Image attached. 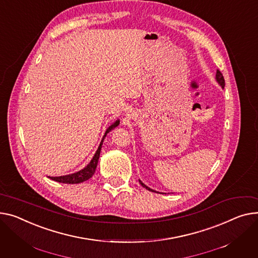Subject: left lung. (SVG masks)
<instances>
[{
  "instance_id": "8db88e82",
  "label": "left lung",
  "mask_w": 258,
  "mask_h": 258,
  "mask_svg": "<svg viewBox=\"0 0 258 258\" xmlns=\"http://www.w3.org/2000/svg\"><path fill=\"white\" fill-rule=\"evenodd\" d=\"M216 81H217V83L221 86V87L224 89V87H225V80H224V78H223V75L221 74V72L220 71H217V74H216ZM139 182L141 183V185L143 186V187H145V188H147L148 191H151V192H156V193H159V192H157V191H154V190H152V188H150V187H148L146 184H144L140 179H139Z\"/></svg>"
}]
</instances>
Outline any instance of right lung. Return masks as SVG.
<instances>
[{"instance_id": "1", "label": "right lung", "mask_w": 258, "mask_h": 258, "mask_svg": "<svg viewBox=\"0 0 258 258\" xmlns=\"http://www.w3.org/2000/svg\"><path fill=\"white\" fill-rule=\"evenodd\" d=\"M119 123H120V120L117 119L115 122H113L107 128L104 137H102V139H101V141L99 143V146H98L97 150L94 153L92 160L90 161V163L87 166L84 167L80 171H78V172H75V173H72V174L62 175V176H48V178H50L51 180L58 181V182H62V183H72V184H74V183H80V182L86 181V180H88L90 177H92L93 174L95 173V170H96V167H97V163H98V159H99V154H100L102 142H104L107 134L110 133L115 127H117L119 125Z\"/></svg>"}]
</instances>
